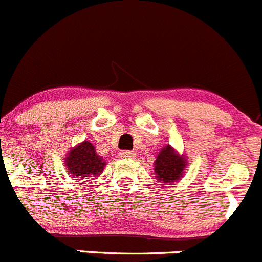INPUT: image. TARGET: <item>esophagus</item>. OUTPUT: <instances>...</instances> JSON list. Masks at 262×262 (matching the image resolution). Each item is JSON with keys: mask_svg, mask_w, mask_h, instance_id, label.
I'll use <instances>...</instances> for the list:
<instances>
[{"mask_svg": "<svg viewBox=\"0 0 262 262\" xmlns=\"http://www.w3.org/2000/svg\"><path fill=\"white\" fill-rule=\"evenodd\" d=\"M120 158L133 159L136 158V154H134L133 151H121V152H120Z\"/></svg>", "mask_w": 262, "mask_h": 262, "instance_id": "esophagus-1", "label": "esophagus"}]
</instances>
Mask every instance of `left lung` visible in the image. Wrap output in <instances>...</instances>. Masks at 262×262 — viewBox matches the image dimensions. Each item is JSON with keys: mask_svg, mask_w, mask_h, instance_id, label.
<instances>
[{"mask_svg": "<svg viewBox=\"0 0 262 262\" xmlns=\"http://www.w3.org/2000/svg\"><path fill=\"white\" fill-rule=\"evenodd\" d=\"M187 168L186 156L178 154L170 145L164 146L156 156L154 163V172L159 183L170 185L183 177Z\"/></svg>", "mask_w": 262, "mask_h": 262, "instance_id": "obj_1", "label": "left lung"}]
</instances>
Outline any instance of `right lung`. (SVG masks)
<instances>
[{"mask_svg":"<svg viewBox=\"0 0 262 262\" xmlns=\"http://www.w3.org/2000/svg\"><path fill=\"white\" fill-rule=\"evenodd\" d=\"M64 164L73 177L92 180V177H98L103 173L107 161L98 155L95 147L89 141H84L75 147H71L64 158Z\"/></svg>","mask_w":262,"mask_h":262,"instance_id":"add662e5","label":"right lung"}]
</instances>
